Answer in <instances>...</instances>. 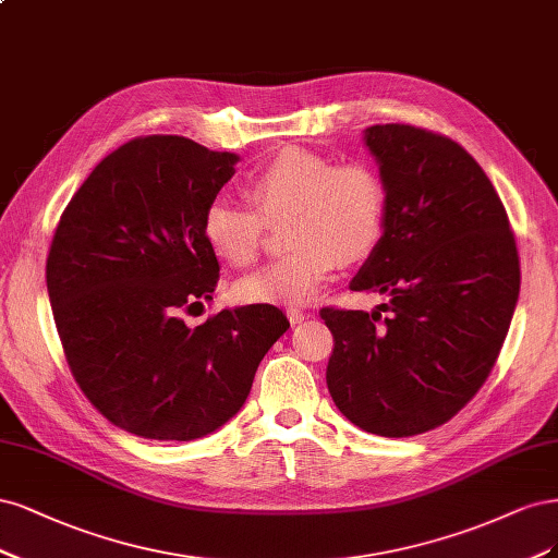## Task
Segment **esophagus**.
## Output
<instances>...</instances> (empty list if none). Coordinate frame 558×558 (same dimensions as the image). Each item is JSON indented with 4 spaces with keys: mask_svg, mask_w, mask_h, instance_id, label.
I'll return each mask as SVG.
<instances>
[{
    "mask_svg": "<svg viewBox=\"0 0 558 558\" xmlns=\"http://www.w3.org/2000/svg\"><path fill=\"white\" fill-rule=\"evenodd\" d=\"M287 317H290L292 325H299L305 317H311V313H305L303 308H287Z\"/></svg>",
    "mask_w": 558,
    "mask_h": 558,
    "instance_id": "34e87169",
    "label": "esophagus"
}]
</instances>
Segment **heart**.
<instances>
[{"instance_id": "heart-1", "label": "heart", "mask_w": 558, "mask_h": 558, "mask_svg": "<svg viewBox=\"0 0 558 558\" xmlns=\"http://www.w3.org/2000/svg\"><path fill=\"white\" fill-rule=\"evenodd\" d=\"M245 194L255 208L215 199L202 231L208 247L233 266L253 264L264 220H287L284 257L236 282V296L253 303L301 305L315 299L338 264L366 259L383 236L387 192L383 178L362 161L336 165L327 155L282 148L247 175Z\"/></svg>"}]
</instances>
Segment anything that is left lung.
<instances>
[{
  "label": "left lung",
  "mask_w": 558,
  "mask_h": 558,
  "mask_svg": "<svg viewBox=\"0 0 558 558\" xmlns=\"http://www.w3.org/2000/svg\"><path fill=\"white\" fill-rule=\"evenodd\" d=\"M364 143L387 210L350 287L389 301L371 315L319 311L336 340L327 385L354 426L408 438L452 420L487 380L519 299V255L492 181L459 143L410 124H373Z\"/></svg>",
  "instance_id": "left-lung-1"
}]
</instances>
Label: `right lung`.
<instances>
[{"mask_svg":"<svg viewBox=\"0 0 558 558\" xmlns=\"http://www.w3.org/2000/svg\"><path fill=\"white\" fill-rule=\"evenodd\" d=\"M239 159L185 136L134 138L87 175L52 236L46 284L69 368L89 403L134 436L218 430L290 329L268 303L199 327L181 317L218 284L202 220Z\"/></svg>","mask_w":558,"mask_h":558,"instance_id":"right-lung-1","label":"right lung"}]
</instances>
